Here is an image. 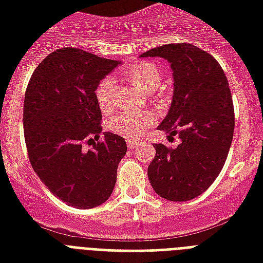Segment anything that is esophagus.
Instances as JSON below:
<instances>
[{
	"mask_svg": "<svg viewBox=\"0 0 263 263\" xmlns=\"http://www.w3.org/2000/svg\"><path fill=\"white\" fill-rule=\"evenodd\" d=\"M127 144L129 148H135L138 144H139V140H135V139H128L127 140Z\"/></svg>",
	"mask_w": 263,
	"mask_h": 263,
	"instance_id": "1",
	"label": "esophagus"
}]
</instances>
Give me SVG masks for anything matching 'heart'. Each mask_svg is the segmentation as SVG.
<instances>
[{
	"label": "heart",
	"mask_w": 263,
	"mask_h": 263,
	"mask_svg": "<svg viewBox=\"0 0 263 263\" xmlns=\"http://www.w3.org/2000/svg\"><path fill=\"white\" fill-rule=\"evenodd\" d=\"M124 75L144 92L156 91L162 80L160 69L148 61L132 64L124 71ZM113 90L115 80L111 78H105L95 90V99L102 111H110L113 109ZM153 121L154 119L148 113L121 111L111 117L109 121V129L125 138H138L148 125H152Z\"/></svg>",
	"instance_id": "1"
}]
</instances>
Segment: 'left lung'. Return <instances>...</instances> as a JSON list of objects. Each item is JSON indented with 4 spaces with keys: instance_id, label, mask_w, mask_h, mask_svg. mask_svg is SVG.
<instances>
[{
    "instance_id": "1",
    "label": "left lung",
    "mask_w": 263,
    "mask_h": 263,
    "mask_svg": "<svg viewBox=\"0 0 263 263\" xmlns=\"http://www.w3.org/2000/svg\"><path fill=\"white\" fill-rule=\"evenodd\" d=\"M139 57H160L171 64L173 97L160 131L181 143H156L147 176L153 190L172 202L203 194L220 175L235 129L228 80L216 59L191 43H168Z\"/></svg>"
}]
</instances>
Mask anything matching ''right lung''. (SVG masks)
Returning a JSON list of instances; mask_svg holds the SVG:
<instances>
[{
    "label": "right lung",
    "instance_id": "add662e5",
    "mask_svg": "<svg viewBox=\"0 0 263 263\" xmlns=\"http://www.w3.org/2000/svg\"><path fill=\"white\" fill-rule=\"evenodd\" d=\"M120 64L75 47L59 49L39 64L27 86L23 127L31 165L51 194L72 208L106 202L127 153L116 134L103 132L98 142L102 113L95 90ZM83 141L93 148L84 152Z\"/></svg>",
    "mask_w": 263,
    "mask_h": 263
}]
</instances>
